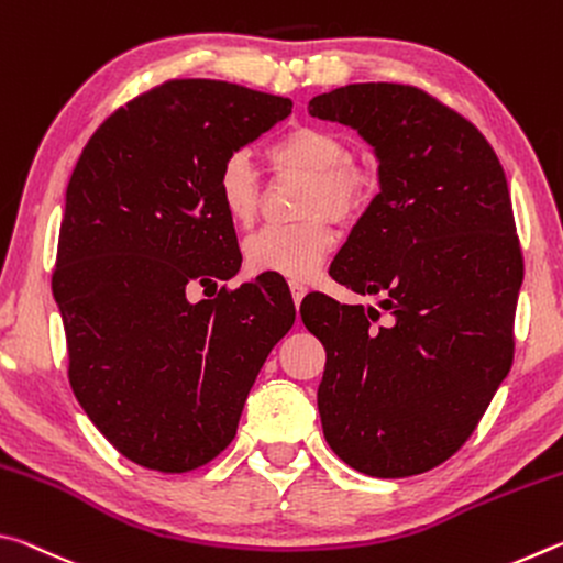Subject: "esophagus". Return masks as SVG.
<instances>
[{"label": "esophagus", "instance_id": "34e87169", "mask_svg": "<svg viewBox=\"0 0 563 563\" xmlns=\"http://www.w3.org/2000/svg\"><path fill=\"white\" fill-rule=\"evenodd\" d=\"M290 292H292V302H295V308H300V302H302V298H305V285L302 283H290Z\"/></svg>", "mask_w": 563, "mask_h": 563}]
</instances>
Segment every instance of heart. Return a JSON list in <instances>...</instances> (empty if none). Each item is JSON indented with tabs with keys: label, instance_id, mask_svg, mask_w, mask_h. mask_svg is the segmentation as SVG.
Wrapping results in <instances>:
<instances>
[{
	"label": "heart",
	"instance_id": "b5f03b06",
	"mask_svg": "<svg viewBox=\"0 0 563 563\" xmlns=\"http://www.w3.org/2000/svg\"><path fill=\"white\" fill-rule=\"evenodd\" d=\"M278 168H292L312 178L308 216H332L340 221L355 218L373 194V176L350 164V146L340 133L322 126H292L268 148ZM216 198L228 221L251 225L258 213V174L243 151L228 156L216 176ZM335 247V233L322 218L300 225L263 228L245 241V263L253 273H273L295 283L318 275Z\"/></svg>",
	"mask_w": 563,
	"mask_h": 563
}]
</instances>
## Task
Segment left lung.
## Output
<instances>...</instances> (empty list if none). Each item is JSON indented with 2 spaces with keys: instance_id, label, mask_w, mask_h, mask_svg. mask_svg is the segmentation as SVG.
Listing matches in <instances>:
<instances>
[{
  "instance_id": "8db88e82",
  "label": "left lung",
  "mask_w": 563,
  "mask_h": 563,
  "mask_svg": "<svg viewBox=\"0 0 563 563\" xmlns=\"http://www.w3.org/2000/svg\"><path fill=\"white\" fill-rule=\"evenodd\" d=\"M308 113L373 146L379 194L330 275L383 292L393 318L373 328V305L302 300L328 352L322 432L362 474H422L466 442L511 367L523 265L507 176L470 121L415 87L347 84L312 97Z\"/></svg>"
}]
</instances>
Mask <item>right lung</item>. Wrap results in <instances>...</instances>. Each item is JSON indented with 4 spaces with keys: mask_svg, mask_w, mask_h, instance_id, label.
<instances>
[{
    "mask_svg": "<svg viewBox=\"0 0 563 563\" xmlns=\"http://www.w3.org/2000/svg\"><path fill=\"white\" fill-rule=\"evenodd\" d=\"M290 107L228 81H166L101 123L66 186L52 288L69 383L97 430L148 470H196L231 444L295 322L278 278L186 295L241 271L218 168Z\"/></svg>",
    "mask_w": 563,
    "mask_h": 563,
    "instance_id": "1",
    "label": "right lung"
}]
</instances>
